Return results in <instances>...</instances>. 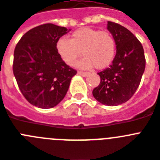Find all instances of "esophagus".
I'll return each instance as SVG.
<instances>
[{
    "instance_id": "1",
    "label": "esophagus",
    "mask_w": 160,
    "mask_h": 160,
    "mask_svg": "<svg viewBox=\"0 0 160 160\" xmlns=\"http://www.w3.org/2000/svg\"><path fill=\"white\" fill-rule=\"evenodd\" d=\"M78 74H79V75H80V76H84V77H85V76H88V72H81V71H79V72H77Z\"/></svg>"
}]
</instances>
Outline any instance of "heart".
<instances>
[{"label": "heart", "instance_id": "heart-1", "mask_svg": "<svg viewBox=\"0 0 160 160\" xmlns=\"http://www.w3.org/2000/svg\"><path fill=\"white\" fill-rule=\"evenodd\" d=\"M56 49L68 65H75L83 53L84 57L78 63L80 68L94 66L97 69H103L115 58V41L110 32L86 27L75 31L70 40L66 37L58 39Z\"/></svg>", "mask_w": 160, "mask_h": 160}]
</instances>
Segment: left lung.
<instances>
[{"mask_svg":"<svg viewBox=\"0 0 160 160\" xmlns=\"http://www.w3.org/2000/svg\"><path fill=\"white\" fill-rule=\"evenodd\" d=\"M113 36L116 54L109 68L98 72L100 84L92 90L98 102L117 106L129 100L138 89L146 67L144 49L141 42L124 27L107 22Z\"/></svg>","mask_w":160,"mask_h":160,"instance_id":"left-lung-1","label":"left lung"}]
</instances>
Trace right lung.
<instances>
[{"mask_svg":"<svg viewBox=\"0 0 160 160\" xmlns=\"http://www.w3.org/2000/svg\"><path fill=\"white\" fill-rule=\"evenodd\" d=\"M70 30L53 23L26 32L14 52L13 72L20 91L32 105L54 107L64 98L76 71L65 63L56 49Z\"/></svg>","mask_w":160,"mask_h":160,"instance_id":"1","label":"right lung"}]
</instances>
